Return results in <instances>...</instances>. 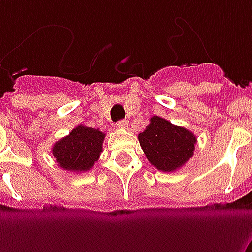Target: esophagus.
Listing matches in <instances>:
<instances>
[{"mask_svg":"<svg viewBox=\"0 0 252 252\" xmlns=\"http://www.w3.org/2000/svg\"><path fill=\"white\" fill-rule=\"evenodd\" d=\"M116 126H118L119 129H126L128 128V122L126 120H119L116 123Z\"/></svg>","mask_w":252,"mask_h":252,"instance_id":"esophagus-1","label":"esophagus"}]
</instances>
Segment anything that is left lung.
I'll return each mask as SVG.
<instances>
[{
    "label": "left lung",
    "mask_w": 252,
    "mask_h": 252,
    "mask_svg": "<svg viewBox=\"0 0 252 252\" xmlns=\"http://www.w3.org/2000/svg\"><path fill=\"white\" fill-rule=\"evenodd\" d=\"M138 141L148 161L163 172H172L186 165L193 156L196 136L183 126H174L159 116L138 134Z\"/></svg>",
    "instance_id": "obj_1"
}]
</instances>
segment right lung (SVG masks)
<instances>
[{
    "mask_svg": "<svg viewBox=\"0 0 252 252\" xmlns=\"http://www.w3.org/2000/svg\"><path fill=\"white\" fill-rule=\"evenodd\" d=\"M106 134L99 129L78 126L53 145L52 154L61 168L68 171H89L99 159Z\"/></svg>",
    "mask_w": 252,
    "mask_h": 252,
    "instance_id": "add662e5",
    "label": "right lung"
}]
</instances>
